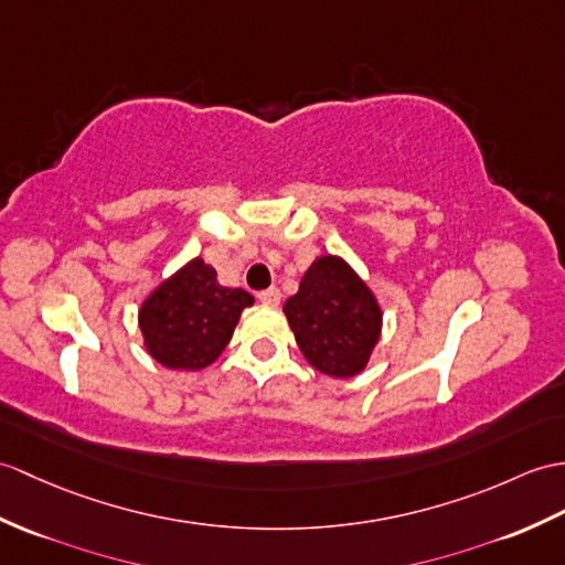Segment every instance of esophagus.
<instances>
[{"instance_id":"34e87169","label":"esophagus","mask_w":565,"mask_h":565,"mask_svg":"<svg viewBox=\"0 0 565 565\" xmlns=\"http://www.w3.org/2000/svg\"><path fill=\"white\" fill-rule=\"evenodd\" d=\"M257 300H259V303H265V306H279L281 303V291L277 286H271V288H267V291H259Z\"/></svg>"}]
</instances>
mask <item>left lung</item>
Returning <instances> with one entry per match:
<instances>
[{
    "mask_svg": "<svg viewBox=\"0 0 565 565\" xmlns=\"http://www.w3.org/2000/svg\"><path fill=\"white\" fill-rule=\"evenodd\" d=\"M284 312L306 361L332 377L359 375L383 330V310L373 291L334 255L312 262Z\"/></svg>",
    "mask_w": 565,
    "mask_h": 565,
    "instance_id": "obj_1",
    "label": "left lung"
}]
</instances>
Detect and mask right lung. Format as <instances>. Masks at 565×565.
Here are the masks:
<instances>
[{
    "label": "right lung",
    "mask_w": 565,
    "mask_h": 565,
    "mask_svg": "<svg viewBox=\"0 0 565 565\" xmlns=\"http://www.w3.org/2000/svg\"><path fill=\"white\" fill-rule=\"evenodd\" d=\"M253 303L250 294L221 286L216 269L194 257L141 303L143 347L170 371H202L221 356Z\"/></svg>",
    "instance_id": "add662e5"
}]
</instances>
